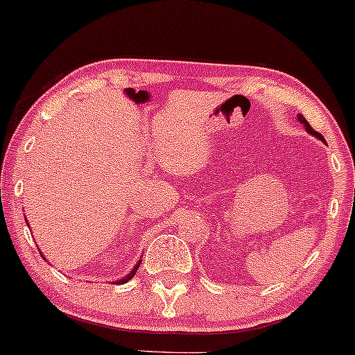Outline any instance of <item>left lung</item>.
Masks as SVG:
<instances>
[{
  "mask_svg": "<svg viewBox=\"0 0 355 355\" xmlns=\"http://www.w3.org/2000/svg\"><path fill=\"white\" fill-rule=\"evenodd\" d=\"M298 120L301 121V123H303V125L306 126V131H309V133H311V135H313V137H316V138H319V139H322V141H324V138H322V135H321V133H318V131H316V130H313V128H311V125H309V123H308V121H306V120H304V116H303V115H301V113H300V115H298Z\"/></svg>",
  "mask_w": 355,
  "mask_h": 355,
  "instance_id": "left-lung-1",
  "label": "left lung"
}]
</instances>
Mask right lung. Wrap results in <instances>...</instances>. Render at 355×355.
I'll list each match as a JSON object with an SVG mask.
<instances>
[{"mask_svg":"<svg viewBox=\"0 0 355 355\" xmlns=\"http://www.w3.org/2000/svg\"><path fill=\"white\" fill-rule=\"evenodd\" d=\"M138 266H139V265H137V266H135V268H133V271H131V273L128 275V277H125L123 279H120V282H116V283H126V282H128V279H131V278H133V275H135V273H137Z\"/></svg>","mask_w":355,"mask_h":355,"instance_id":"right-lung-1","label":"right lung"}]
</instances>
